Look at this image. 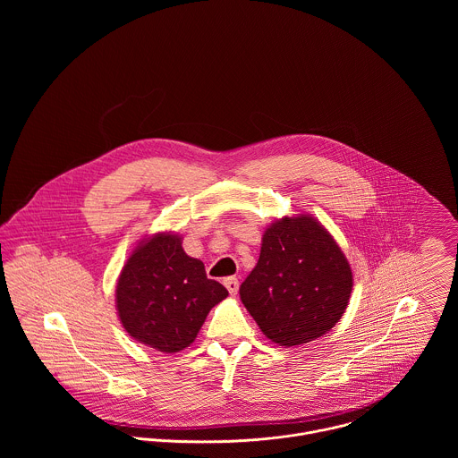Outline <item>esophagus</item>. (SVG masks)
Returning <instances> with one entry per match:
<instances>
[{"label":"esophagus","mask_w":458,"mask_h":458,"mask_svg":"<svg viewBox=\"0 0 458 458\" xmlns=\"http://www.w3.org/2000/svg\"><path fill=\"white\" fill-rule=\"evenodd\" d=\"M224 285L227 287V291L234 296L236 293H238V289H240V282H238V278L236 276H227L225 280H224Z\"/></svg>","instance_id":"esophagus-1"}]
</instances>
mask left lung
<instances>
[{
  "mask_svg": "<svg viewBox=\"0 0 458 458\" xmlns=\"http://www.w3.org/2000/svg\"><path fill=\"white\" fill-rule=\"evenodd\" d=\"M352 271L312 216H285L262 236L261 256L240 296L262 333L285 347L323 336L347 309Z\"/></svg>",
  "mask_w": 458,
  "mask_h": 458,
  "instance_id": "left-lung-1",
  "label": "left lung"
}]
</instances>
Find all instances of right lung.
I'll list each match as a JSON object with an SVG mask.
<instances>
[{"mask_svg": "<svg viewBox=\"0 0 458 458\" xmlns=\"http://www.w3.org/2000/svg\"><path fill=\"white\" fill-rule=\"evenodd\" d=\"M227 289L185 254L178 234H155L127 259L116 285L122 325L137 342L178 352L196 340L208 312Z\"/></svg>", "mask_w": 458, "mask_h": 458, "instance_id": "right-lung-1", "label": "right lung"}]
</instances>
